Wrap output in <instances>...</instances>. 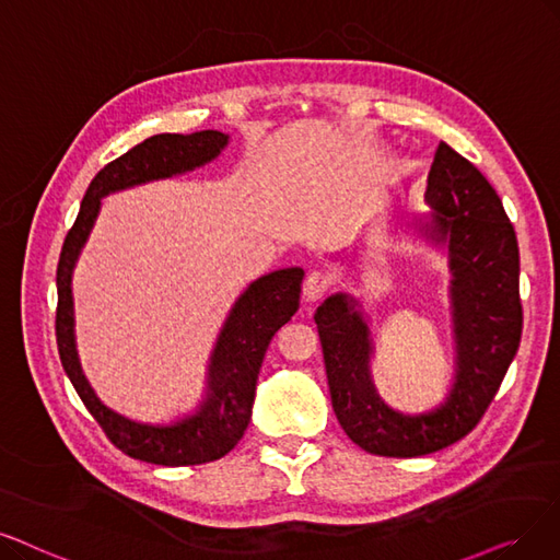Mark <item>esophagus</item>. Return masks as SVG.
<instances>
[{
	"mask_svg": "<svg viewBox=\"0 0 560 560\" xmlns=\"http://www.w3.org/2000/svg\"><path fill=\"white\" fill-rule=\"evenodd\" d=\"M330 284H332V276L328 271H319V268H317V271L307 273V278L303 282V299L307 303H315V301L324 299V294L328 292Z\"/></svg>",
	"mask_w": 560,
	"mask_h": 560,
	"instance_id": "esophagus-1",
	"label": "esophagus"
}]
</instances>
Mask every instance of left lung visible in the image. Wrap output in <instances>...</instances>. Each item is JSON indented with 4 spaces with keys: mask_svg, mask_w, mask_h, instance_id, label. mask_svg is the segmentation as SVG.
Returning <instances> with one entry per match:
<instances>
[{
    "mask_svg": "<svg viewBox=\"0 0 560 560\" xmlns=\"http://www.w3.org/2000/svg\"><path fill=\"white\" fill-rule=\"evenodd\" d=\"M424 205L430 211L413 213L407 228L439 248L451 271L455 378L441 405L422 413L386 405L372 378L370 317L355 296L330 294L315 315L332 411L347 436L372 455H430L466 436L494 399L522 340L520 248L497 190L441 142Z\"/></svg>",
    "mask_w": 560,
    "mask_h": 560,
    "instance_id": "8db88e82",
    "label": "left lung"
}]
</instances>
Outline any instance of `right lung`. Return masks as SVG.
I'll return each mask as SVG.
<instances>
[{"label": "right lung", "mask_w": 560, "mask_h": 560, "mask_svg": "<svg viewBox=\"0 0 560 560\" xmlns=\"http://www.w3.org/2000/svg\"><path fill=\"white\" fill-rule=\"evenodd\" d=\"M228 144V132L197 130L190 136L161 132L132 147L94 176L75 225L63 241L57 266V347L61 365L107 439L132 459L161 466H192L225 457L250 422L264 353L273 335L299 310L305 276L299 266L266 273L245 287L213 345L202 401L172 422H140L109 409L82 372L75 342L73 271L96 225L103 197L205 167Z\"/></svg>", "instance_id": "right-lung-1"}]
</instances>
